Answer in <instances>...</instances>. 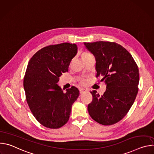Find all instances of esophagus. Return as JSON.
I'll list each match as a JSON object with an SVG mask.
<instances>
[{"label":"esophagus","instance_id":"esophagus-1","mask_svg":"<svg viewBox=\"0 0 154 154\" xmlns=\"http://www.w3.org/2000/svg\"><path fill=\"white\" fill-rule=\"evenodd\" d=\"M86 91V90L85 89H83V88H80V89L79 90V91H80V94L84 93Z\"/></svg>","mask_w":154,"mask_h":154}]
</instances>
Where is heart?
I'll return each mask as SVG.
<instances>
[{"instance_id": "1", "label": "heart", "mask_w": 154, "mask_h": 154, "mask_svg": "<svg viewBox=\"0 0 154 154\" xmlns=\"http://www.w3.org/2000/svg\"><path fill=\"white\" fill-rule=\"evenodd\" d=\"M90 55V54H88V53H85L83 55V57H85V56H87V55ZM81 83L82 84H84L85 83V82H81Z\"/></svg>"}]
</instances>
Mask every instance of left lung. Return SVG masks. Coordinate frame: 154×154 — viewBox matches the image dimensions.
Listing matches in <instances>:
<instances>
[{
  "label": "left lung",
  "instance_id": "obj_1",
  "mask_svg": "<svg viewBox=\"0 0 154 154\" xmlns=\"http://www.w3.org/2000/svg\"><path fill=\"white\" fill-rule=\"evenodd\" d=\"M95 57L96 77L106 85L103 95L91 91V103L88 105L90 116L103 125L121 121L132 106L138 91L139 70L131 55L114 42H84Z\"/></svg>",
  "mask_w": 154,
  "mask_h": 154
}]
</instances>
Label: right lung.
I'll use <instances>...</instances> for the list:
<instances>
[{
    "label": "right lung",
    "mask_w": 154,
    "mask_h": 154,
    "mask_svg": "<svg viewBox=\"0 0 154 154\" xmlns=\"http://www.w3.org/2000/svg\"><path fill=\"white\" fill-rule=\"evenodd\" d=\"M77 52L75 44L50 45L39 50L28 63L24 78L26 100L34 117L46 127L60 128L69 119L79 91L72 86L64 92L57 83Z\"/></svg>",
    "instance_id": "add662e5"
}]
</instances>
